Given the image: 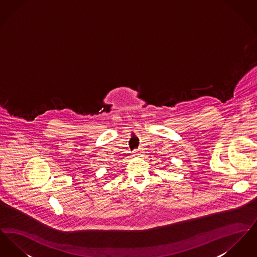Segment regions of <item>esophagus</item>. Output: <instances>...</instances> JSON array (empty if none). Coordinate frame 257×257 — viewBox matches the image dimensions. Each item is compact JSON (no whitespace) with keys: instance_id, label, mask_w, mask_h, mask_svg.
<instances>
[{"instance_id":"esophagus-1","label":"esophagus","mask_w":257,"mask_h":257,"mask_svg":"<svg viewBox=\"0 0 257 257\" xmlns=\"http://www.w3.org/2000/svg\"><path fill=\"white\" fill-rule=\"evenodd\" d=\"M140 155H142V152L139 150V149H137V150H135L134 154H133V156H136V157H138V156H140Z\"/></svg>"}]
</instances>
